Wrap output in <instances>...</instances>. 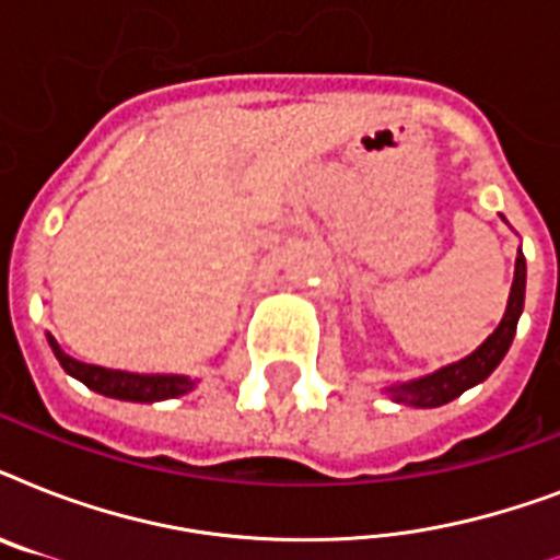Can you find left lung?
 <instances>
[{"label":"left lung","mask_w":560,"mask_h":560,"mask_svg":"<svg viewBox=\"0 0 560 560\" xmlns=\"http://www.w3.org/2000/svg\"><path fill=\"white\" fill-rule=\"evenodd\" d=\"M523 296H526V258L523 253L517 255V267H514V284L509 293V307H505L503 323L497 325V331L479 346L470 358L444 366L442 372L421 377V381L400 383V386H389V395L400 404L409 407H442L447 400L459 398L462 392L470 389L474 383L486 381L488 374L500 366V360L505 358V351L512 346L514 331H517V319L523 314Z\"/></svg>","instance_id":"left-lung-1"}]
</instances>
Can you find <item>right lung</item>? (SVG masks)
<instances>
[{
	"label": "right lung",
	"instance_id": "obj_1",
	"mask_svg": "<svg viewBox=\"0 0 560 560\" xmlns=\"http://www.w3.org/2000/svg\"><path fill=\"white\" fill-rule=\"evenodd\" d=\"M48 346H51L55 358L60 360V366H63L66 372L72 374V377H78L81 383H86L90 389L107 395V398L151 404V400H165L177 398V395H186L194 386V381L179 377V374H130L116 372V369L90 366V363H81V360H72L69 354H63L60 346H57L51 337H48Z\"/></svg>",
	"mask_w": 560,
	"mask_h": 560
}]
</instances>
